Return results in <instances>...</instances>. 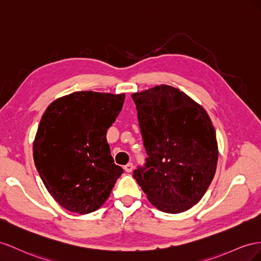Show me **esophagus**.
Listing matches in <instances>:
<instances>
[{
	"label": "esophagus",
	"mask_w": 261,
	"mask_h": 261,
	"mask_svg": "<svg viewBox=\"0 0 261 261\" xmlns=\"http://www.w3.org/2000/svg\"><path fill=\"white\" fill-rule=\"evenodd\" d=\"M123 168H124V170H125L126 173H131L132 170H133V164L132 163H128V164H126V165H124Z\"/></svg>",
	"instance_id": "1"
}]
</instances>
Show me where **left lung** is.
Wrapping results in <instances>:
<instances>
[{
    "label": "left lung",
    "mask_w": 261,
    "mask_h": 261,
    "mask_svg": "<svg viewBox=\"0 0 261 261\" xmlns=\"http://www.w3.org/2000/svg\"><path fill=\"white\" fill-rule=\"evenodd\" d=\"M132 99L147 154L133 178L159 210L187 211L203 197L217 169L211 119L202 106L169 85L135 93Z\"/></svg>",
    "instance_id": "1"
}]
</instances>
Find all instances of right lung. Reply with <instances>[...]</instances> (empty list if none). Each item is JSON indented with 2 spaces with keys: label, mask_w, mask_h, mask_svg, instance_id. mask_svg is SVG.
Masks as SVG:
<instances>
[{
  "label": "right lung",
  "mask_w": 261,
  "mask_h": 261,
  "mask_svg": "<svg viewBox=\"0 0 261 261\" xmlns=\"http://www.w3.org/2000/svg\"><path fill=\"white\" fill-rule=\"evenodd\" d=\"M123 101L124 94L75 92L50 103L42 115L34 162L47 190L64 209L96 211L123 173L106 139Z\"/></svg>",
  "instance_id": "right-lung-1"
}]
</instances>
